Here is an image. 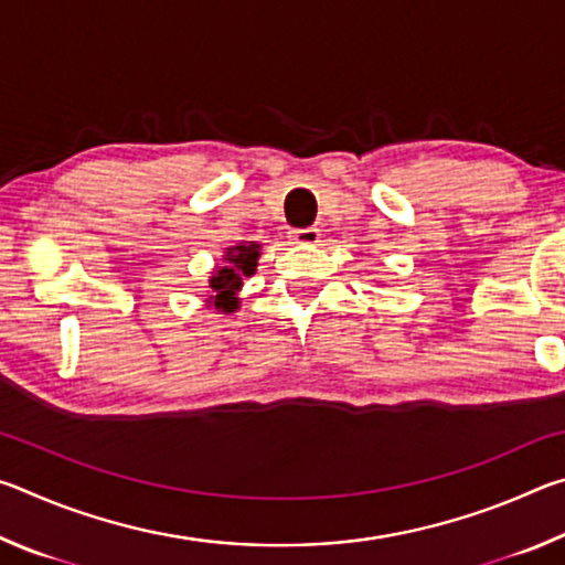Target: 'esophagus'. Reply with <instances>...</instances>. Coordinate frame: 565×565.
Here are the masks:
<instances>
[{
	"instance_id": "1",
	"label": "esophagus",
	"mask_w": 565,
	"mask_h": 565,
	"mask_svg": "<svg viewBox=\"0 0 565 565\" xmlns=\"http://www.w3.org/2000/svg\"><path fill=\"white\" fill-rule=\"evenodd\" d=\"M291 238H294V244H303V246H313V244H319V238H321V232L317 226H306V228H294L291 232Z\"/></svg>"
}]
</instances>
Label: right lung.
<instances>
[{
	"label": "right lung",
	"instance_id": "add662e5",
	"mask_svg": "<svg viewBox=\"0 0 565 565\" xmlns=\"http://www.w3.org/2000/svg\"><path fill=\"white\" fill-rule=\"evenodd\" d=\"M262 256V244L256 242H242L236 246H228L222 264H216L209 276V309H216L222 313H234L238 309V291H242L244 279L256 274Z\"/></svg>",
	"mask_w": 565,
	"mask_h": 565
}]
</instances>
